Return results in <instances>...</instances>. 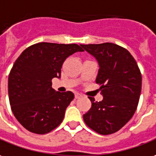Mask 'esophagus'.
<instances>
[{"instance_id": "obj_1", "label": "esophagus", "mask_w": 156, "mask_h": 156, "mask_svg": "<svg viewBox=\"0 0 156 156\" xmlns=\"http://www.w3.org/2000/svg\"><path fill=\"white\" fill-rule=\"evenodd\" d=\"M80 97H81V94L78 93V92H76V94H75V98H80Z\"/></svg>"}]
</instances>
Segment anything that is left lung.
I'll use <instances>...</instances> for the list:
<instances>
[{"label":"left lung","mask_w":156,"mask_h":156,"mask_svg":"<svg viewBox=\"0 0 156 156\" xmlns=\"http://www.w3.org/2000/svg\"><path fill=\"white\" fill-rule=\"evenodd\" d=\"M96 58L99 69L96 83L104 98L95 102L83 115L87 126L101 135L115 133L133 116L142 87V75L136 60L126 48L116 44L81 45Z\"/></svg>","instance_id":"obj_1"}]
</instances>
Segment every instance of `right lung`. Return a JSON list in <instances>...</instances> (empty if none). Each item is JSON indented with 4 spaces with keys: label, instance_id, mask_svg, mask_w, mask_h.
Wrapping results in <instances>:
<instances>
[{
    "label": "right lung",
    "instance_id": "obj_1",
    "mask_svg": "<svg viewBox=\"0 0 156 156\" xmlns=\"http://www.w3.org/2000/svg\"><path fill=\"white\" fill-rule=\"evenodd\" d=\"M80 47L40 42L27 47L15 61L8 76L9 102L15 118L29 132L48 133L63 121L75 95L55 92L51 80L59 78L68 57L84 51Z\"/></svg>",
    "mask_w": 156,
    "mask_h": 156
}]
</instances>
